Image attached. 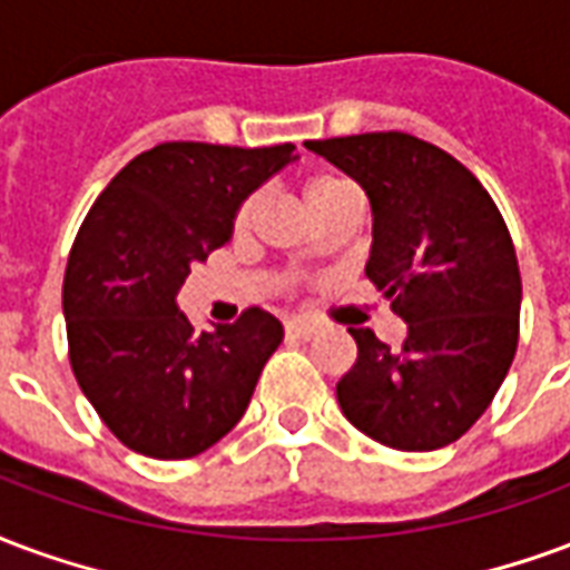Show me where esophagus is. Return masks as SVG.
I'll use <instances>...</instances> for the list:
<instances>
[{
    "label": "esophagus",
    "instance_id": "34e87169",
    "mask_svg": "<svg viewBox=\"0 0 570 570\" xmlns=\"http://www.w3.org/2000/svg\"><path fill=\"white\" fill-rule=\"evenodd\" d=\"M285 334H288V340H313L315 327L309 322H301V318H291L285 325Z\"/></svg>",
    "mask_w": 570,
    "mask_h": 570
}]
</instances>
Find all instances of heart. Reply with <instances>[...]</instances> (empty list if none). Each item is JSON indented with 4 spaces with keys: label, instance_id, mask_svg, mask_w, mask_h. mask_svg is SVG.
<instances>
[{
    "label": "heart",
    "instance_id": "obj_1",
    "mask_svg": "<svg viewBox=\"0 0 570 570\" xmlns=\"http://www.w3.org/2000/svg\"><path fill=\"white\" fill-rule=\"evenodd\" d=\"M346 190H352V185H348L346 178L340 176H315L306 181V190H303V197H306V206H309V212L322 209L325 203H331L334 197H340V194H346ZM257 209V199L248 197L243 199V206L236 209V218L234 224L243 230L245 224L252 222V215H255Z\"/></svg>",
    "mask_w": 570,
    "mask_h": 570
}]
</instances>
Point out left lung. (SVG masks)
Segmentation results:
<instances>
[{"mask_svg": "<svg viewBox=\"0 0 570 570\" xmlns=\"http://www.w3.org/2000/svg\"><path fill=\"white\" fill-rule=\"evenodd\" d=\"M306 148L367 190V279L406 322L401 346L367 327L336 382L343 416L382 446H450L483 416L519 343L517 248L495 199L468 166L410 132L315 139Z\"/></svg>", "mask_w": 570, "mask_h": 570, "instance_id": "obj_1", "label": "left lung"}]
</instances>
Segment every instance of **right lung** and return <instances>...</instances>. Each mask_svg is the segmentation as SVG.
I'll list each match as a JSON object with an SVG mask.
<instances>
[{
	"label": "right lung",
	"instance_id": "obj_1",
	"mask_svg": "<svg viewBox=\"0 0 570 570\" xmlns=\"http://www.w3.org/2000/svg\"><path fill=\"white\" fill-rule=\"evenodd\" d=\"M294 145L164 142L132 157L87 212L63 279L69 364L111 434L148 459H194L243 419L282 325L245 309L197 331L176 306L194 264Z\"/></svg>",
	"mask_w": 570,
	"mask_h": 570
}]
</instances>
